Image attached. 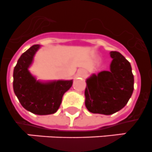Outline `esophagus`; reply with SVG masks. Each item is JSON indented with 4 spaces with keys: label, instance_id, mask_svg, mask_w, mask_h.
Masks as SVG:
<instances>
[{
    "label": "esophagus",
    "instance_id": "obj_1",
    "mask_svg": "<svg viewBox=\"0 0 152 152\" xmlns=\"http://www.w3.org/2000/svg\"><path fill=\"white\" fill-rule=\"evenodd\" d=\"M86 74V72L83 69H80L77 72V76H79V77H84Z\"/></svg>",
    "mask_w": 152,
    "mask_h": 152
}]
</instances>
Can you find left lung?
<instances>
[{"mask_svg":"<svg viewBox=\"0 0 152 152\" xmlns=\"http://www.w3.org/2000/svg\"><path fill=\"white\" fill-rule=\"evenodd\" d=\"M108 70L86 79L85 104L93 113L110 115L124 107L132 96L134 77L129 62L117 51H110Z\"/></svg>","mask_w":152,"mask_h":152,"instance_id":"8db88e82","label":"left lung"}]
</instances>
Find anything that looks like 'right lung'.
<instances>
[{
    "instance_id": "add662e5",
    "label": "right lung",
    "mask_w": 152,
    "mask_h": 152,
    "mask_svg": "<svg viewBox=\"0 0 152 152\" xmlns=\"http://www.w3.org/2000/svg\"><path fill=\"white\" fill-rule=\"evenodd\" d=\"M40 48L35 45L19 58L13 69V91L26 110L38 115H48L58 110L64 93L73 85V79L43 82L30 73L28 68Z\"/></svg>"
}]
</instances>
